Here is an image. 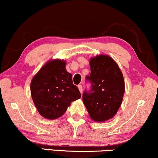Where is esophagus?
Masks as SVG:
<instances>
[{
    "instance_id": "1",
    "label": "esophagus",
    "mask_w": 158,
    "mask_h": 158,
    "mask_svg": "<svg viewBox=\"0 0 158 158\" xmlns=\"http://www.w3.org/2000/svg\"><path fill=\"white\" fill-rule=\"evenodd\" d=\"M77 87H78L79 91L81 92V93H82V92H83V86H82V85H78V86H77Z\"/></svg>"
}]
</instances>
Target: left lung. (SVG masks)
I'll return each instance as SVG.
<instances>
[{
	"mask_svg": "<svg viewBox=\"0 0 158 158\" xmlns=\"http://www.w3.org/2000/svg\"><path fill=\"white\" fill-rule=\"evenodd\" d=\"M91 73L86 81L90 83L89 90L83 93V102L91 118L104 122L113 118L121 106L125 83L118 65L110 56L99 55L89 62Z\"/></svg>",
	"mask_w": 158,
	"mask_h": 158,
	"instance_id": "8db88e82",
	"label": "left lung"
}]
</instances>
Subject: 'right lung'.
I'll list each match as a JSON object with an SVG mask.
<instances>
[{
	"label": "right lung",
	"instance_id": "right-lung-1",
	"mask_svg": "<svg viewBox=\"0 0 158 158\" xmlns=\"http://www.w3.org/2000/svg\"><path fill=\"white\" fill-rule=\"evenodd\" d=\"M31 96L37 110L43 117L55 119L63 116L71 102L81 97L65 62H48L34 76L31 84Z\"/></svg>",
	"mask_w": 158,
	"mask_h": 158
}]
</instances>
